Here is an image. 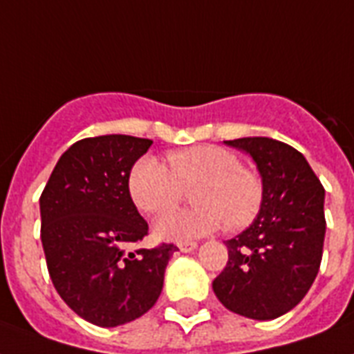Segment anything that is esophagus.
I'll return each mask as SVG.
<instances>
[{
  "mask_svg": "<svg viewBox=\"0 0 354 354\" xmlns=\"http://www.w3.org/2000/svg\"><path fill=\"white\" fill-rule=\"evenodd\" d=\"M179 249L183 251V253H192L194 249H197V243L196 242H180Z\"/></svg>",
  "mask_w": 354,
  "mask_h": 354,
  "instance_id": "34e87169",
  "label": "esophagus"
}]
</instances>
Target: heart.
Returning <instances> with one entry per match:
<instances>
[{
	"instance_id": "b5f03b06",
	"label": "heart",
	"mask_w": 354,
	"mask_h": 354,
	"mask_svg": "<svg viewBox=\"0 0 354 354\" xmlns=\"http://www.w3.org/2000/svg\"><path fill=\"white\" fill-rule=\"evenodd\" d=\"M192 192L197 207L164 214L155 234L168 240H192L214 232L242 231L259 216L264 201V180L254 169L242 166L236 153L220 146H194L171 151L168 166L155 157L138 158L127 177L129 196L138 210L162 214Z\"/></svg>"
}]
</instances>
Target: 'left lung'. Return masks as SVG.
<instances>
[{"mask_svg": "<svg viewBox=\"0 0 354 354\" xmlns=\"http://www.w3.org/2000/svg\"><path fill=\"white\" fill-rule=\"evenodd\" d=\"M225 144L253 157L264 201L253 225L227 240L229 260L212 288L234 314L275 319L305 297L319 271L325 190L306 158L284 142L253 136Z\"/></svg>", "mask_w": 354, "mask_h": 354, "instance_id": "obj_1", "label": "left lung"}]
</instances>
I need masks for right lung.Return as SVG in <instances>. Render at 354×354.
Instances as JSON below:
<instances>
[{
  "mask_svg": "<svg viewBox=\"0 0 354 354\" xmlns=\"http://www.w3.org/2000/svg\"><path fill=\"white\" fill-rule=\"evenodd\" d=\"M153 140L105 134L75 142L40 196V238L55 290L77 316L118 327L144 316L162 292L174 243L129 251L149 232L127 190Z\"/></svg>",
  "mask_w": 354,
  "mask_h": 354,
  "instance_id": "right-lung-1",
  "label": "right lung"
}]
</instances>
